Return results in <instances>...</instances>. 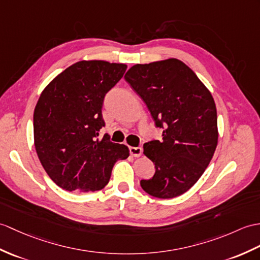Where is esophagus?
Segmentation results:
<instances>
[{
  "mask_svg": "<svg viewBox=\"0 0 260 260\" xmlns=\"http://www.w3.org/2000/svg\"><path fill=\"white\" fill-rule=\"evenodd\" d=\"M142 152H143L142 147H133V146L129 147V153H131V155L134 156V157H138V156H141Z\"/></svg>",
  "mask_w": 260,
  "mask_h": 260,
  "instance_id": "34e87169",
  "label": "esophagus"
}]
</instances>
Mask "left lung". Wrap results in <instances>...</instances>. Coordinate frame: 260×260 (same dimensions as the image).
I'll return each mask as SVG.
<instances>
[{"instance_id":"left-lung-1","label":"left lung","mask_w":260,"mask_h":260,"mask_svg":"<svg viewBox=\"0 0 260 260\" xmlns=\"http://www.w3.org/2000/svg\"><path fill=\"white\" fill-rule=\"evenodd\" d=\"M125 81L140 95L161 140L144 144L154 162L152 178L142 188L157 198L184 194L201 178L213 158L218 141L217 111L212 94L188 66L176 58L136 64Z\"/></svg>"}]
</instances>
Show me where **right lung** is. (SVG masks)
Wrapping results in <instances>:
<instances>
[{
  "label": "right lung",
  "instance_id": "right-lung-1",
  "mask_svg": "<svg viewBox=\"0 0 260 260\" xmlns=\"http://www.w3.org/2000/svg\"><path fill=\"white\" fill-rule=\"evenodd\" d=\"M126 69L105 61L77 62L42 92L33 116L35 149L61 188L77 192L104 188L115 162L128 157L127 146L99 137L105 126L104 98Z\"/></svg>",
  "mask_w": 260,
  "mask_h": 260
}]
</instances>
